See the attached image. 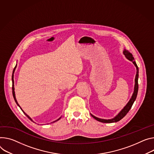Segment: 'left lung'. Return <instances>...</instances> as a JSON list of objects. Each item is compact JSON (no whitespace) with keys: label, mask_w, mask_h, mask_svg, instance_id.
<instances>
[{"label":"left lung","mask_w":154,"mask_h":154,"mask_svg":"<svg viewBox=\"0 0 154 154\" xmlns=\"http://www.w3.org/2000/svg\"><path fill=\"white\" fill-rule=\"evenodd\" d=\"M123 54H125V57L127 58L128 60L131 61L133 62V63L134 64V66L136 67V77H135V84H134V92L133 93V95L131 97V99L130 100V101H128V103H127V104L126 105L123 109L113 119H100L97 118L95 116H94L93 115H92L91 114V116L96 120L103 122V123H114V122H117L120 121L121 119H122L127 114V113L129 112V110H130V109L131 108L134 101L136 99L137 97V91H138V77H139V69L138 67L134 61V59L133 57V55L131 53H130L128 50H127L126 49H124L123 50Z\"/></svg>","instance_id":"8db88e82"}]
</instances>
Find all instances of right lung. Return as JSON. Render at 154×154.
Here are the masks:
<instances>
[{
    "mask_svg": "<svg viewBox=\"0 0 154 154\" xmlns=\"http://www.w3.org/2000/svg\"><path fill=\"white\" fill-rule=\"evenodd\" d=\"M16 67H17V65H16V66L15 67V68H14V69H13V74H12V77H11V79H12V93H13V97H14V100H15V102H16V103H17V104L20 107V109H21V110L23 112V113L27 116V117L28 118V119H29L32 122H33V120L31 119V118L28 116V115H27L24 112L23 110V109L21 108V107L20 106V105L18 104V102H17V100H16V97H15V88H14V80H13V76H14V75H13V74H14V72H15V69H16ZM61 118V117H60L58 119H57V120H55V121H54L53 122H57V121H58V120H59Z\"/></svg>",
    "mask_w": 154,
    "mask_h": 154,
    "instance_id": "add662e5",
    "label": "right lung"
}]
</instances>
